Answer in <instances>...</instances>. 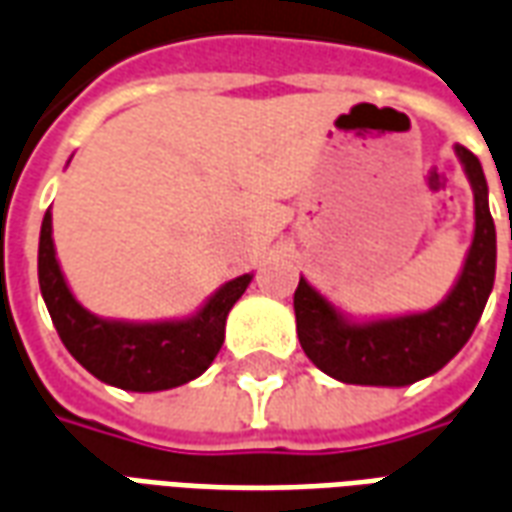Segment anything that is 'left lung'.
Listing matches in <instances>:
<instances>
[{"instance_id": "1", "label": "left lung", "mask_w": 512, "mask_h": 512, "mask_svg": "<svg viewBox=\"0 0 512 512\" xmlns=\"http://www.w3.org/2000/svg\"><path fill=\"white\" fill-rule=\"evenodd\" d=\"M455 150L474 189V241L458 285L436 310L392 321L345 323L307 279H299L293 293L299 343L326 376L365 386L414 384L441 370L472 337L494 288L496 230L480 161L469 147Z\"/></svg>"}]
</instances>
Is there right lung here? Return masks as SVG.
Here are the masks:
<instances>
[{"instance_id":"obj_1","label":"right lung","mask_w":512,"mask_h":512,"mask_svg":"<svg viewBox=\"0 0 512 512\" xmlns=\"http://www.w3.org/2000/svg\"><path fill=\"white\" fill-rule=\"evenodd\" d=\"M40 293L71 356L106 384L131 392L172 389L202 376L224 343V321L244 296L249 274L216 290L197 318L178 323L101 321L73 299L51 241V211L43 216L38 249Z\"/></svg>"}]
</instances>
